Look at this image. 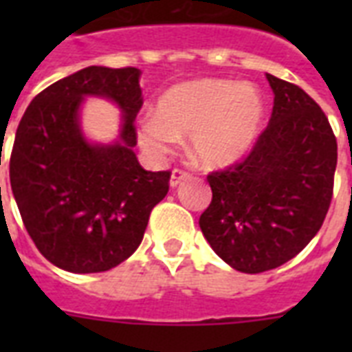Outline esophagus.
I'll list each match as a JSON object with an SVG mask.
<instances>
[{
	"label": "esophagus",
	"mask_w": 352,
	"mask_h": 352,
	"mask_svg": "<svg viewBox=\"0 0 352 352\" xmlns=\"http://www.w3.org/2000/svg\"><path fill=\"white\" fill-rule=\"evenodd\" d=\"M186 179H188L186 171L173 170V171H171V175H170V186L177 188L179 184H182V182L186 181Z\"/></svg>",
	"instance_id": "1"
}]
</instances>
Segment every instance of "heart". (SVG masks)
Here are the masks:
<instances>
[{
    "label": "heart",
    "instance_id": "heart-1",
    "mask_svg": "<svg viewBox=\"0 0 352 352\" xmlns=\"http://www.w3.org/2000/svg\"><path fill=\"white\" fill-rule=\"evenodd\" d=\"M265 102L256 85L201 78L168 87L157 98L155 115L138 124V142L151 155H166L179 138L190 137L193 159L204 168L239 162L256 144Z\"/></svg>",
    "mask_w": 352,
    "mask_h": 352
}]
</instances>
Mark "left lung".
Segmentation results:
<instances>
[{"label":"left lung","instance_id":"left-lung-1","mask_svg":"<svg viewBox=\"0 0 352 352\" xmlns=\"http://www.w3.org/2000/svg\"><path fill=\"white\" fill-rule=\"evenodd\" d=\"M272 117L252 153L208 175L212 203L199 219L214 252L257 274L290 261L322 228L333 199L338 144L325 113L298 85L267 74Z\"/></svg>","mask_w":352,"mask_h":352}]
</instances>
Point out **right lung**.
<instances>
[{
  "label": "right lung",
  "instance_id": "1",
  "mask_svg": "<svg viewBox=\"0 0 352 352\" xmlns=\"http://www.w3.org/2000/svg\"><path fill=\"white\" fill-rule=\"evenodd\" d=\"M140 74L102 65L76 71L41 91L19 122L10 155L14 199L38 250L62 270L104 272L126 261L170 190V171H146L133 151ZM85 98L121 109L113 143L85 137Z\"/></svg>",
  "mask_w": 352,
  "mask_h": 352
}]
</instances>
